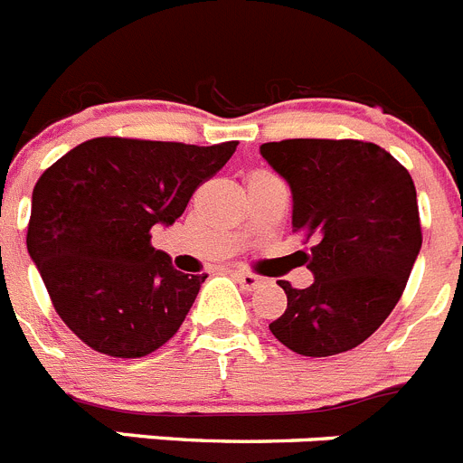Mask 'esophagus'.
I'll use <instances>...</instances> for the list:
<instances>
[{"label":"esophagus","instance_id":"obj_1","mask_svg":"<svg viewBox=\"0 0 463 463\" xmlns=\"http://www.w3.org/2000/svg\"><path fill=\"white\" fill-rule=\"evenodd\" d=\"M235 281L240 284L242 288H247V291H254V288H259L260 284H263V277L259 275H251V272H235Z\"/></svg>","mask_w":463,"mask_h":463}]
</instances>
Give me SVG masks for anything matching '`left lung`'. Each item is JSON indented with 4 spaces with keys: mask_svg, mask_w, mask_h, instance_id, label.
I'll list each match as a JSON object with an SVG mask.
<instances>
[{
    "mask_svg": "<svg viewBox=\"0 0 463 463\" xmlns=\"http://www.w3.org/2000/svg\"><path fill=\"white\" fill-rule=\"evenodd\" d=\"M260 156L288 184L293 231L315 235L305 254L315 281L287 293L272 335L303 356L361 345L392 315L421 249L412 176L384 148L359 139H284Z\"/></svg>",
    "mask_w": 463,
    "mask_h": 463,
    "instance_id": "8db88e82",
    "label": "left lung"
}]
</instances>
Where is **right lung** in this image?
<instances>
[{
  "label": "right lung",
  "mask_w": 463,
  "mask_h": 463,
  "mask_svg": "<svg viewBox=\"0 0 463 463\" xmlns=\"http://www.w3.org/2000/svg\"><path fill=\"white\" fill-rule=\"evenodd\" d=\"M235 148L98 137L39 176L27 251L88 347L139 359L179 331L207 275L176 270L151 247V228L172 226Z\"/></svg>",
  "instance_id": "obj_1"
}]
</instances>
